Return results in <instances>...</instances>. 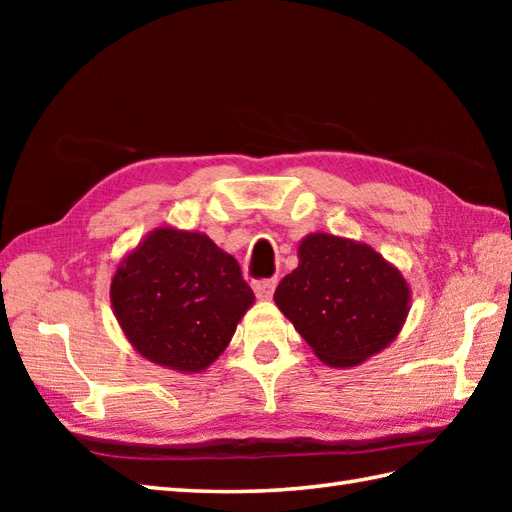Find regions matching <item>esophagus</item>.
Here are the masks:
<instances>
[{
	"label": "esophagus",
	"instance_id": "esophagus-1",
	"mask_svg": "<svg viewBox=\"0 0 512 512\" xmlns=\"http://www.w3.org/2000/svg\"><path fill=\"white\" fill-rule=\"evenodd\" d=\"M275 286H277V279H262V281H255L253 290H255L257 299H264L266 301V299L273 297Z\"/></svg>",
	"mask_w": 512,
	"mask_h": 512
}]
</instances>
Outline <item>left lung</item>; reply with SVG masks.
I'll use <instances>...</instances> for the list:
<instances>
[{"instance_id": "obj_1", "label": "left lung", "mask_w": 512, "mask_h": 512, "mask_svg": "<svg viewBox=\"0 0 512 512\" xmlns=\"http://www.w3.org/2000/svg\"><path fill=\"white\" fill-rule=\"evenodd\" d=\"M297 257L275 303L319 361L356 367L396 341L411 288L394 264L372 246L330 233L303 237Z\"/></svg>"}]
</instances>
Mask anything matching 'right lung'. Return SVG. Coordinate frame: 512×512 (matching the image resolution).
<instances>
[{"mask_svg":"<svg viewBox=\"0 0 512 512\" xmlns=\"http://www.w3.org/2000/svg\"><path fill=\"white\" fill-rule=\"evenodd\" d=\"M110 299L134 350L180 374L204 372L255 295L233 255L198 231L158 226L116 266Z\"/></svg>","mask_w":512,"mask_h":512,"instance_id":"obj_1","label":"right lung"}]
</instances>
